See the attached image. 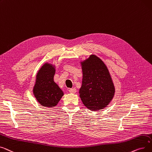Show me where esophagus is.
<instances>
[{"label":"esophagus","instance_id":"34e87169","mask_svg":"<svg viewBox=\"0 0 152 152\" xmlns=\"http://www.w3.org/2000/svg\"><path fill=\"white\" fill-rule=\"evenodd\" d=\"M69 91L70 93H75L77 92V90L75 88H70L69 89Z\"/></svg>","mask_w":152,"mask_h":152}]
</instances>
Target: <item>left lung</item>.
<instances>
[{"label": "left lung", "instance_id": "1", "mask_svg": "<svg viewBox=\"0 0 152 152\" xmlns=\"http://www.w3.org/2000/svg\"><path fill=\"white\" fill-rule=\"evenodd\" d=\"M80 64L83 72L82 85L79 90L81 100L91 111L104 109L115 93L109 70L103 61L94 54Z\"/></svg>", "mask_w": 152, "mask_h": 152}]
</instances>
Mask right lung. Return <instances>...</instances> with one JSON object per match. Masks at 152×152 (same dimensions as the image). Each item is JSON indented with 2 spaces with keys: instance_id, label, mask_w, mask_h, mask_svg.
Returning a JSON list of instances; mask_svg holds the SVG:
<instances>
[{
  "instance_id": "1",
  "label": "right lung",
  "mask_w": 152,
  "mask_h": 152,
  "mask_svg": "<svg viewBox=\"0 0 152 152\" xmlns=\"http://www.w3.org/2000/svg\"><path fill=\"white\" fill-rule=\"evenodd\" d=\"M55 66L46 62L38 70L33 89L34 97L39 103L45 107L56 106L64 95L59 86L54 81Z\"/></svg>"
}]
</instances>
